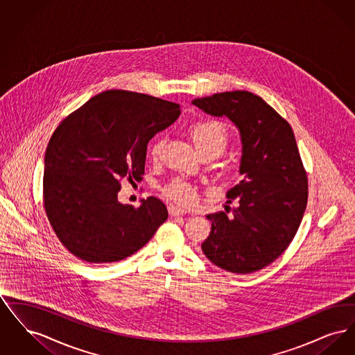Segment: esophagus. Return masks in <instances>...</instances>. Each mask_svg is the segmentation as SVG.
<instances>
[{"mask_svg":"<svg viewBox=\"0 0 355 355\" xmlns=\"http://www.w3.org/2000/svg\"><path fill=\"white\" fill-rule=\"evenodd\" d=\"M168 210H169V214L171 217H178V216H184L186 211L184 209H181V207H178V206H175V205H169V207H168Z\"/></svg>","mask_w":355,"mask_h":355,"instance_id":"obj_1","label":"esophagus"}]
</instances>
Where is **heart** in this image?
<instances>
[{
  "mask_svg": "<svg viewBox=\"0 0 355 355\" xmlns=\"http://www.w3.org/2000/svg\"><path fill=\"white\" fill-rule=\"evenodd\" d=\"M190 135L193 142L200 153L223 152L229 142V135L225 125L216 119H201L191 125ZM164 148V139L157 138L150 146V155L153 158L159 157ZM164 194L173 202L187 206L194 202L196 190L184 180H174L164 189Z\"/></svg>",
  "mask_w": 355,
  "mask_h": 355,
  "instance_id": "heart-1",
  "label": "heart"
}]
</instances>
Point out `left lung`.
Listing matches in <instances>:
<instances>
[{
    "label": "left lung",
    "instance_id": "left-lung-1",
    "mask_svg": "<svg viewBox=\"0 0 355 355\" xmlns=\"http://www.w3.org/2000/svg\"><path fill=\"white\" fill-rule=\"evenodd\" d=\"M227 117L239 130L243 180L226 197L238 206L207 214L211 232L201 248L223 270L249 274L270 265L295 236L307 205V175L286 119L250 92L216 93L191 102Z\"/></svg>",
    "mask_w": 355,
    "mask_h": 355
}]
</instances>
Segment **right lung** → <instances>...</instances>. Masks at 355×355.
I'll return each mask as SVG.
<instances>
[{"mask_svg": "<svg viewBox=\"0 0 355 355\" xmlns=\"http://www.w3.org/2000/svg\"><path fill=\"white\" fill-rule=\"evenodd\" d=\"M148 94L106 90L61 121L45 153L44 206L61 243L90 263L125 259L168 220L155 197L119 201L121 181H139L148 144L181 114Z\"/></svg>", "mask_w": 355, "mask_h": 355, "instance_id": "add662e5", "label": "right lung"}]
</instances>
